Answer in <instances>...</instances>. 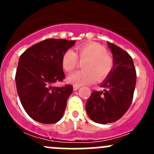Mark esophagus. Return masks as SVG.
Wrapping results in <instances>:
<instances>
[{
    "label": "esophagus",
    "instance_id": "34e87169",
    "mask_svg": "<svg viewBox=\"0 0 154 154\" xmlns=\"http://www.w3.org/2000/svg\"><path fill=\"white\" fill-rule=\"evenodd\" d=\"M79 88H80V86H77V85H74V86H73V88H74V91L77 90Z\"/></svg>",
    "mask_w": 154,
    "mask_h": 154
}]
</instances>
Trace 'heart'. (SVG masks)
Listing matches in <instances>:
<instances>
[{
    "mask_svg": "<svg viewBox=\"0 0 154 154\" xmlns=\"http://www.w3.org/2000/svg\"><path fill=\"white\" fill-rule=\"evenodd\" d=\"M79 60L84 62L82 67L84 70L77 71L68 76V81L77 86L86 85L97 81H103L112 71L114 60L106 48L96 42H88L77 48V52L68 49L62 57V66L67 72L77 68Z\"/></svg>",
    "mask_w": 154,
    "mask_h": 154,
    "instance_id": "heart-1",
    "label": "heart"
}]
</instances>
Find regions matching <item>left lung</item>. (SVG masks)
Wrapping results in <instances>:
<instances>
[{
    "label": "left lung",
    "instance_id": "8db88e82",
    "mask_svg": "<svg viewBox=\"0 0 154 154\" xmlns=\"http://www.w3.org/2000/svg\"><path fill=\"white\" fill-rule=\"evenodd\" d=\"M114 60V67L100 87L93 91L86 104L88 117L96 123H112L120 119L131 105L136 83V72L130 54L107 42Z\"/></svg>",
    "mask_w": 154,
    "mask_h": 154
}]
</instances>
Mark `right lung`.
Masks as SVG:
<instances>
[{"instance_id":"right-lung-1","label":"right lung","mask_w":154,"mask_h":154,"mask_svg":"<svg viewBox=\"0 0 154 154\" xmlns=\"http://www.w3.org/2000/svg\"><path fill=\"white\" fill-rule=\"evenodd\" d=\"M75 41L48 38L26 50L20 57L15 74L17 91L22 106L30 118L43 124L62 119L71 85L52 86L65 79L62 57Z\"/></svg>"}]
</instances>
